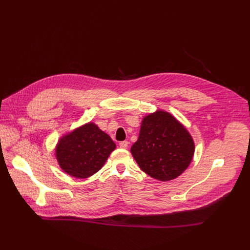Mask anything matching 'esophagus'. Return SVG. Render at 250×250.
I'll return each instance as SVG.
<instances>
[{
  "instance_id": "34e87169",
  "label": "esophagus",
  "mask_w": 250,
  "mask_h": 250,
  "mask_svg": "<svg viewBox=\"0 0 250 250\" xmlns=\"http://www.w3.org/2000/svg\"><path fill=\"white\" fill-rule=\"evenodd\" d=\"M127 146H128V142H126V141L120 143V148H122V149H126Z\"/></svg>"
}]
</instances>
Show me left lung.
Wrapping results in <instances>:
<instances>
[{"mask_svg": "<svg viewBox=\"0 0 250 250\" xmlns=\"http://www.w3.org/2000/svg\"><path fill=\"white\" fill-rule=\"evenodd\" d=\"M194 149L188 128L171 113L158 109L143 117L139 138L130 153L146 174L169 181L188 169Z\"/></svg>", "mask_w": 250, "mask_h": 250, "instance_id": "8db88e82", "label": "left lung"}]
</instances>
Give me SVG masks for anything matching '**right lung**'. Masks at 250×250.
Here are the masks:
<instances>
[{
  "mask_svg": "<svg viewBox=\"0 0 250 250\" xmlns=\"http://www.w3.org/2000/svg\"><path fill=\"white\" fill-rule=\"evenodd\" d=\"M115 148L111 138L89 122L62 135L55 148V156L63 172L85 179L99 171Z\"/></svg>",
  "mask_w": 250,
  "mask_h": 250,
  "instance_id": "add662e5",
  "label": "right lung"
}]
</instances>
